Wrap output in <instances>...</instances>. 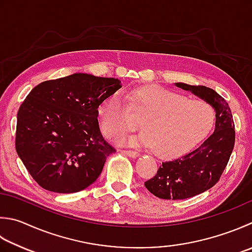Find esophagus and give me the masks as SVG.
I'll return each mask as SVG.
<instances>
[{
    "instance_id": "34e87169",
    "label": "esophagus",
    "mask_w": 252,
    "mask_h": 252,
    "mask_svg": "<svg viewBox=\"0 0 252 252\" xmlns=\"http://www.w3.org/2000/svg\"><path fill=\"white\" fill-rule=\"evenodd\" d=\"M123 153L126 154L128 157H131V158H137L139 156V154L134 150H123Z\"/></svg>"
}]
</instances>
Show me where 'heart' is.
I'll return each instance as SVG.
<instances>
[{"instance_id": "heart-1", "label": "heart", "mask_w": 252, "mask_h": 252, "mask_svg": "<svg viewBox=\"0 0 252 252\" xmlns=\"http://www.w3.org/2000/svg\"><path fill=\"white\" fill-rule=\"evenodd\" d=\"M131 108L145 116V131L122 141L153 147L160 158H173L191 149L210 132L216 120L211 104L202 99H189L158 85H147L132 92ZM98 121L108 137L136 127L130 105L121 92L112 94L99 105Z\"/></svg>"}]
</instances>
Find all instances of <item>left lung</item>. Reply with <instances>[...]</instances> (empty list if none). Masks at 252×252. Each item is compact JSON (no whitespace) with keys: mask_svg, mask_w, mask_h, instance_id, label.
<instances>
[{"mask_svg":"<svg viewBox=\"0 0 252 252\" xmlns=\"http://www.w3.org/2000/svg\"><path fill=\"white\" fill-rule=\"evenodd\" d=\"M191 91L215 108V130L191 153L164 161L145 187L163 200H184L207 191L218 182L235 146V123L228 103L214 90L204 85L175 83Z\"/></svg>","mask_w":252,"mask_h":252,"instance_id":"obj_1","label":"left lung"}]
</instances>
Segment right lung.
Listing matches in <instances>:
<instances>
[{"label": "right lung", "mask_w": 252, "mask_h": 252, "mask_svg": "<svg viewBox=\"0 0 252 252\" xmlns=\"http://www.w3.org/2000/svg\"><path fill=\"white\" fill-rule=\"evenodd\" d=\"M121 88L118 79L74 73L32 90L17 113L15 148L39 187L75 193L96 181L116 151L99 130L98 107Z\"/></svg>", "instance_id": "right-lung-1"}]
</instances>
